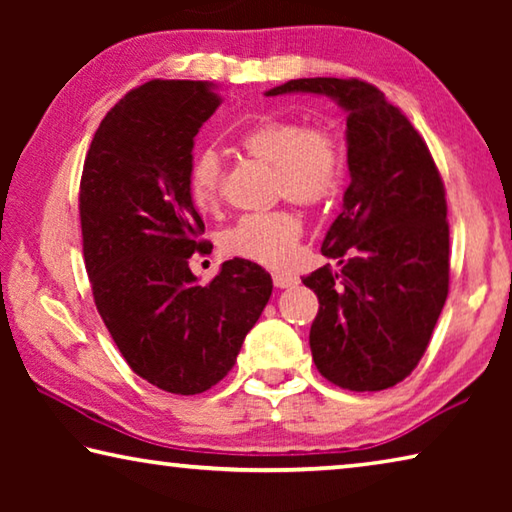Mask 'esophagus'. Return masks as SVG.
Wrapping results in <instances>:
<instances>
[{
  "label": "esophagus",
  "mask_w": 512,
  "mask_h": 512,
  "mask_svg": "<svg viewBox=\"0 0 512 512\" xmlns=\"http://www.w3.org/2000/svg\"><path fill=\"white\" fill-rule=\"evenodd\" d=\"M273 284L277 289H289V287H293V284H298V277L291 273H275Z\"/></svg>",
  "instance_id": "34e87169"
}]
</instances>
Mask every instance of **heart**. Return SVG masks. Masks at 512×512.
<instances>
[{
    "mask_svg": "<svg viewBox=\"0 0 512 512\" xmlns=\"http://www.w3.org/2000/svg\"><path fill=\"white\" fill-rule=\"evenodd\" d=\"M248 158L271 167L275 198L314 207L339 192L343 178V149L339 137L325 126H302L296 121H264L239 137ZM225 167L214 149H203L189 164V196L201 212L221 203ZM302 225L289 210L246 214L223 230V255L248 259L262 266H284L298 246Z\"/></svg>",
    "mask_w": 512,
    "mask_h": 512,
    "instance_id": "obj_1",
    "label": "heart"
}]
</instances>
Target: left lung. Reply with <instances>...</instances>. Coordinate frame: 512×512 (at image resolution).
Masks as SVG:
<instances>
[{
	"label": "left lung",
	"instance_id": "8db88e82",
	"mask_svg": "<svg viewBox=\"0 0 512 512\" xmlns=\"http://www.w3.org/2000/svg\"><path fill=\"white\" fill-rule=\"evenodd\" d=\"M325 94L348 112L350 187L329 225L320 266L302 284L318 296L311 357L348 391H384L427 350L449 291L445 185L427 144L384 92L359 79H296L268 90Z\"/></svg>",
	"mask_w": 512,
	"mask_h": 512
}]
</instances>
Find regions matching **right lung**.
I'll use <instances>...</instances> for the list:
<instances>
[{"label": "right lung", "instance_id": "obj_1", "mask_svg": "<svg viewBox=\"0 0 512 512\" xmlns=\"http://www.w3.org/2000/svg\"><path fill=\"white\" fill-rule=\"evenodd\" d=\"M219 106L207 81L140 85L103 117L81 176L94 305L135 375L176 395L228 375L273 291L248 259L223 262L207 284L189 268L212 248L187 178L194 137Z\"/></svg>", "mask_w": 512, "mask_h": 512}]
</instances>
